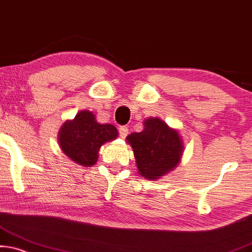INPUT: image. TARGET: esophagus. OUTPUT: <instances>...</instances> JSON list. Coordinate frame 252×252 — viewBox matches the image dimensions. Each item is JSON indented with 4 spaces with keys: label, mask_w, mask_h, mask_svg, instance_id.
I'll return each instance as SVG.
<instances>
[{
    "label": "esophagus",
    "mask_w": 252,
    "mask_h": 252,
    "mask_svg": "<svg viewBox=\"0 0 252 252\" xmlns=\"http://www.w3.org/2000/svg\"><path fill=\"white\" fill-rule=\"evenodd\" d=\"M119 132H120V136L122 137V138H126L129 133V129L126 128V126H120Z\"/></svg>",
    "instance_id": "obj_1"
}]
</instances>
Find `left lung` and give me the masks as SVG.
I'll list each match as a JSON object with an SVG mask.
<instances>
[{
  "mask_svg": "<svg viewBox=\"0 0 252 252\" xmlns=\"http://www.w3.org/2000/svg\"><path fill=\"white\" fill-rule=\"evenodd\" d=\"M143 124L144 129L126 136V142L132 148L138 173L155 181L178 166L184 142L179 131L159 117L145 119Z\"/></svg>",
  "mask_w": 252,
  "mask_h": 252,
  "instance_id": "8db88e82",
  "label": "left lung"
}]
</instances>
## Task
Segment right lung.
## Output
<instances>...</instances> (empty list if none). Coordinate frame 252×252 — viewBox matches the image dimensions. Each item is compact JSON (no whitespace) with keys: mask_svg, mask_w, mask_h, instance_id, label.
Here are the masks:
<instances>
[{"mask_svg":"<svg viewBox=\"0 0 252 252\" xmlns=\"http://www.w3.org/2000/svg\"><path fill=\"white\" fill-rule=\"evenodd\" d=\"M116 126L101 124L92 111L80 110L73 120L63 122L58 133V143L65 156L81 166H93L98 150L104 143L117 138Z\"/></svg>","mask_w":252,"mask_h":252,"instance_id":"1","label":"right lung"}]
</instances>
